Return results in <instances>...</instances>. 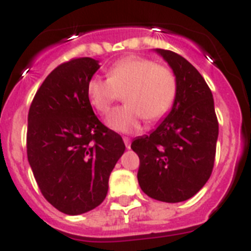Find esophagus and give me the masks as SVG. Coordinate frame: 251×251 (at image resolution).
<instances>
[{"label":"esophagus","mask_w":251,"mask_h":251,"mask_svg":"<svg viewBox=\"0 0 251 251\" xmlns=\"http://www.w3.org/2000/svg\"><path fill=\"white\" fill-rule=\"evenodd\" d=\"M123 142H124V145H126V147L130 148V139L128 138V137H124Z\"/></svg>","instance_id":"obj_1"}]
</instances>
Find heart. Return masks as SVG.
Masks as SVG:
<instances>
[{"mask_svg":"<svg viewBox=\"0 0 251 251\" xmlns=\"http://www.w3.org/2000/svg\"><path fill=\"white\" fill-rule=\"evenodd\" d=\"M108 77H92L86 85L90 104L100 114L109 112L124 94L127 105L113 110L108 126L119 133H136L143 118L150 123L165 118L178 94V80L170 66L145 56L130 55L108 69Z\"/></svg>","mask_w":251,"mask_h":251,"instance_id":"heart-1","label":"heart"}]
</instances>
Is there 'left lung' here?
Returning a JSON list of instances; mask_svg holds the SVG:
<instances>
[{"label":"left lung","instance_id":"8db88e82","mask_svg":"<svg viewBox=\"0 0 251 251\" xmlns=\"http://www.w3.org/2000/svg\"><path fill=\"white\" fill-rule=\"evenodd\" d=\"M178 80L176 103L150 136L132 148L139 157L138 183L154 200L181 202L203 187L214 168L219 122L212 93L192 64L174 51L157 49Z\"/></svg>","mask_w":251,"mask_h":251}]
</instances>
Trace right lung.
Instances as JSON below:
<instances>
[{"label": "right lung", "instance_id": "1", "mask_svg": "<svg viewBox=\"0 0 251 251\" xmlns=\"http://www.w3.org/2000/svg\"><path fill=\"white\" fill-rule=\"evenodd\" d=\"M98 69L92 57L60 64L28 110V163L43 196L66 215L84 214L103 202L110 172L126 150L88 99L86 85Z\"/></svg>", "mask_w": 251, "mask_h": 251}]
</instances>
